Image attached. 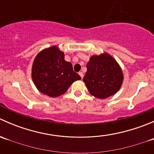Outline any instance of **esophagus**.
Returning a JSON list of instances; mask_svg holds the SVG:
<instances>
[{"label":"esophagus","instance_id":"1","mask_svg":"<svg viewBox=\"0 0 154 154\" xmlns=\"http://www.w3.org/2000/svg\"><path fill=\"white\" fill-rule=\"evenodd\" d=\"M79 75H80V77L83 79V72H79Z\"/></svg>","mask_w":154,"mask_h":154}]
</instances>
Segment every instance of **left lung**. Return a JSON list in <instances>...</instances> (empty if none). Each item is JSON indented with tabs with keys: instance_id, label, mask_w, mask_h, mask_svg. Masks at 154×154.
Here are the masks:
<instances>
[{
	"instance_id": "1",
	"label": "left lung",
	"mask_w": 154,
	"mask_h": 154,
	"mask_svg": "<svg viewBox=\"0 0 154 154\" xmlns=\"http://www.w3.org/2000/svg\"><path fill=\"white\" fill-rule=\"evenodd\" d=\"M87 71L83 77L90 94L105 99L116 94L123 81V74L116 60L103 54L92 56L87 63Z\"/></svg>"
}]
</instances>
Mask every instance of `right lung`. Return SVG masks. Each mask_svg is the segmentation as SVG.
Wrapping results in <instances>:
<instances>
[{"label": "right lung", "instance_id": "add662e5", "mask_svg": "<svg viewBox=\"0 0 154 154\" xmlns=\"http://www.w3.org/2000/svg\"><path fill=\"white\" fill-rule=\"evenodd\" d=\"M32 78L42 93L54 97L64 94L81 77L74 72L72 64L65 60L64 54L54 46L36 56L32 65Z\"/></svg>", "mask_w": 154, "mask_h": 154}]
</instances>
